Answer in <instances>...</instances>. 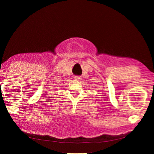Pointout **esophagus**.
I'll return each mask as SVG.
<instances>
[{
    "instance_id": "1",
    "label": "esophagus",
    "mask_w": 154,
    "mask_h": 154,
    "mask_svg": "<svg viewBox=\"0 0 154 154\" xmlns=\"http://www.w3.org/2000/svg\"><path fill=\"white\" fill-rule=\"evenodd\" d=\"M75 79H80L81 78H80V77H79V76H75Z\"/></svg>"
}]
</instances>
